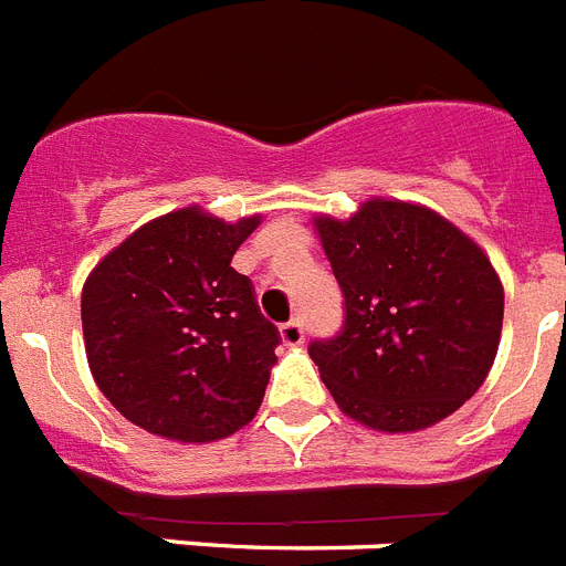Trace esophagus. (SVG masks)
<instances>
[{
    "mask_svg": "<svg viewBox=\"0 0 566 566\" xmlns=\"http://www.w3.org/2000/svg\"><path fill=\"white\" fill-rule=\"evenodd\" d=\"M280 338H283V344H286V347H301L303 338H306L301 321H289V324L280 326Z\"/></svg>",
    "mask_w": 566,
    "mask_h": 566,
    "instance_id": "34e87169",
    "label": "esophagus"
}]
</instances>
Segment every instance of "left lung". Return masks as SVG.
Segmentation results:
<instances>
[{"mask_svg": "<svg viewBox=\"0 0 566 566\" xmlns=\"http://www.w3.org/2000/svg\"><path fill=\"white\" fill-rule=\"evenodd\" d=\"M344 294V326L310 356L338 408L387 433L451 417L489 376L503 286L478 242L422 205L370 199L317 217Z\"/></svg>", "mask_w": 566, "mask_h": 566, "instance_id": "obj_1", "label": "left lung"}]
</instances>
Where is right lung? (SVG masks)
Segmentation results:
<instances>
[{
    "mask_svg": "<svg viewBox=\"0 0 566 566\" xmlns=\"http://www.w3.org/2000/svg\"><path fill=\"white\" fill-rule=\"evenodd\" d=\"M260 217L181 208L142 226L83 286V340L101 394L144 431L213 442L254 419L277 326L233 254Z\"/></svg>",
    "mask_w": 566,
    "mask_h": 566,
    "instance_id": "1",
    "label": "right lung"
}]
</instances>
